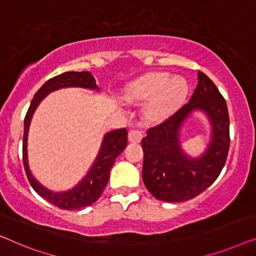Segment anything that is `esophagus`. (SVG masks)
<instances>
[{
  "label": "esophagus",
  "instance_id": "34e87169",
  "mask_svg": "<svg viewBox=\"0 0 256 256\" xmlns=\"http://www.w3.org/2000/svg\"><path fill=\"white\" fill-rule=\"evenodd\" d=\"M142 133L139 130H130L128 132V142L133 144H138L142 142Z\"/></svg>",
  "mask_w": 256,
  "mask_h": 256
}]
</instances>
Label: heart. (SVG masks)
<instances>
[{
	"instance_id": "obj_1",
	"label": "heart",
	"mask_w": 256,
	"mask_h": 256,
	"mask_svg": "<svg viewBox=\"0 0 256 256\" xmlns=\"http://www.w3.org/2000/svg\"><path fill=\"white\" fill-rule=\"evenodd\" d=\"M188 84L184 78H170L167 73H156L130 86L125 98L132 103H144L146 117L162 120L172 114L186 100Z\"/></svg>"
}]
</instances>
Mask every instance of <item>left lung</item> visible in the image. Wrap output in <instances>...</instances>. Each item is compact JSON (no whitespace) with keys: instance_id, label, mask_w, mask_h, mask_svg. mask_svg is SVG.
Returning a JSON list of instances; mask_svg holds the SVG:
<instances>
[{"instance_id":"left-lung-1","label":"left lung","mask_w":256,"mask_h":256,"mask_svg":"<svg viewBox=\"0 0 256 256\" xmlns=\"http://www.w3.org/2000/svg\"><path fill=\"white\" fill-rule=\"evenodd\" d=\"M194 110H202L212 123V136L207 150L192 160L182 150L178 132ZM142 140V181L159 200L178 203L192 200L208 189L220 174L230 150V117L226 100L203 72L189 102L156 126L147 130Z\"/></svg>"}]
</instances>
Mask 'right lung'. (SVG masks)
I'll return each instance as SVG.
<instances>
[{"label":"right lung","mask_w":256,"mask_h":256,"mask_svg":"<svg viewBox=\"0 0 256 256\" xmlns=\"http://www.w3.org/2000/svg\"><path fill=\"white\" fill-rule=\"evenodd\" d=\"M81 87L87 89H96L95 78L90 72H66L56 76L50 78L39 88L31 100L26 114L24 118V136H23V164L26 172L28 180L34 192L50 203L56 205L62 210H78V208L89 206L100 198L104 188L108 184L110 176V169L112 168L114 160L123 152L128 145L126 128L114 130L104 136L102 145H100L98 156L94 161L90 170L82 178V181L75 186L73 189L64 192H52L51 190L42 186L32 176L28 162V133L30 128L31 118L39 103L46 95L60 88Z\"/></svg>","instance_id":"1"}]
</instances>
